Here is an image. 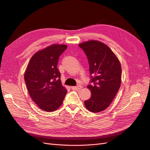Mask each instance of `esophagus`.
I'll list each match as a JSON object with an SVG mask.
<instances>
[{
    "instance_id": "obj_1",
    "label": "esophagus",
    "mask_w": 150,
    "mask_h": 150,
    "mask_svg": "<svg viewBox=\"0 0 150 150\" xmlns=\"http://www.w3.org/2000/svg\"><path fill=\"white\" fill-rule=\"evenodd\" d=\"M81 88H82V86H81V85H78V86H72V87H71V89H73V90H79V89H81Z\"/></svg>"
}]
</instances>
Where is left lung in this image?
<instances>
[{
	"label": "left lung",
	"mask_w": 150,
	"mask_h": 150,
	"mask_svg": "<svg viewBox=\"0 0 150 150\" xmlns=\"http://www.w3.org/2000/svg\"><path fill=\"white\" fill-rule=\"evenodd\" d=\"M79 46L87 56L91 76L88 86L91 96L84 101L88 110L99 112L106 109L120 88L121 67L111 49L98 40L81 43Z\"/></svg>",
	"instance_id": "1"
}]
</instances>
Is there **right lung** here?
I'll return each mask as SVG.
<instances>
[{"label": "right lung", "instance_id": "obj_1", "mask_svg": "<svg viewBox=\"0 0 150 150\" xmlns=\"http://www.w3.org/2000/svg\"><path fill=\"white\" fill-rule=\"evenodd\" d=\"M67 48L66 45L54 44L36 52L25 72L24 80L30 98L45 111L56 110L67 94L57 68L59 59Z\"/></svg>", "mask_w": 150, "mask_h": 150}]
</instances>
